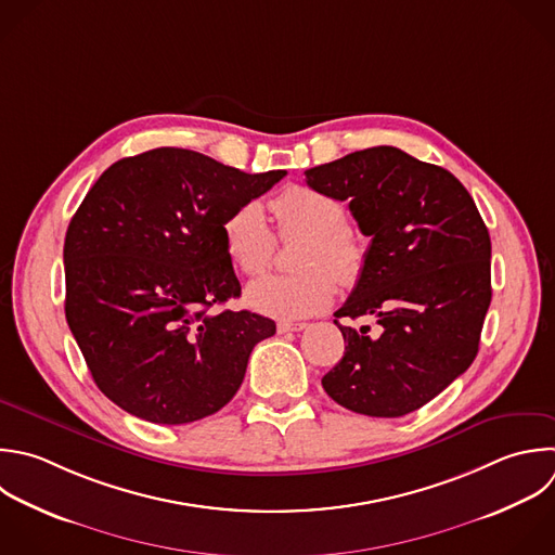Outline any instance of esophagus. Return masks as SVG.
Listing matches in <instances>:
<instances>
[{"mask_svg":"<svg viewBox=\"0 0 555 555\" xmlns=\"http://www.w3.org/2000/svg\"><path fill=\"white\" fill-rule=\"evenodd\" d=\"M301 330H306V323H291V321H280V323H278V332H280V334L301 332Z\"/></svg>","mask_w":555,"mask_h":555,"instance_id":"1","label":"esophagus"}]
</instances>
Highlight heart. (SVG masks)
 <instances>
[{"label": "heart", "instance_id": "1", "mask_svg": "<svg viewBox=\"0 0 555 555\" xmlns=\"http://www.w3.org/2000/svg\"><path fill=\"white\" fill-rule=\"evenodd\" d=\"M280 238H299L293 251L297 271L264 275L245 291V301L269 317L295 321L323 312L340 286H353L366 267V249L347 230L345 206L312 186L293 184L269 204ZM232 264L260 275L275 254V232L258 202L236 206L221 225Z\"/></svg>", "mask_w": 555, "mask_h": 555}]
</instances>
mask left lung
I'll use <instances>...</instances> for the list:
<instances>
[{
	"mask_svg": "<svg viewBox=\"0 0 555 555\" xmlns=\"http://www.w3.org/2000/svg\"><path fill=\"white\" fill-rule=\"evenodd\" d=\"M306 184L349 210L371 236L366 267L334 323L345 356L321 379L343 408L403 416L460 377L477 356L490 306V236L447 169L379 145L306 171ZM373 315L379 335L340 326Z\"/></svg>",
	"mask_w": 555,
	"mask_h": 555,
	"instance_id": "1",
	"label": "left lung"
}]
</instances>
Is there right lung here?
<instances>
[{
    "mask_svg": "<svg viewBox=\"0 0 555 555\" xmlns=\"http://www.w3.org/2000/svg\"><path fill=\"white\" fill-rule=\"evenodd\" d=\"M284 176L158 147L115 163L87 193L65 236V314L98 388L119 408L182 425L236 395L275 323L208 312L241 295L221 225Z\"/></svg>",
    "mask_w": 555,
    "mask_h": 555,
    "instance_id": "obj_1",
    "label": "right lung"
}]
</instances>
